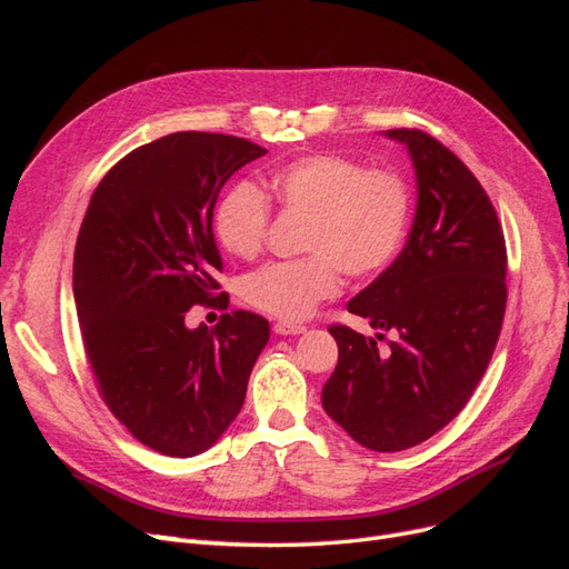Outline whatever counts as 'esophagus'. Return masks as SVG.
Masks as SVG:
<instances>
[{"label":"esophagus","instance_id":"esophagus-1","mask_svg":"<svg viewBox=\"0 0 569 569\" xmlns=\"http://www.w3.org/2000/svg\"><path fill=\"white\" fill-rule=\"evenodd\" d=\"M272 330L278 332V335H301V332H306V325H301V322H287V320H280V322H274L272 325Z\"/></svg>","mask_w":569,"mask_h":569}]
</instances>
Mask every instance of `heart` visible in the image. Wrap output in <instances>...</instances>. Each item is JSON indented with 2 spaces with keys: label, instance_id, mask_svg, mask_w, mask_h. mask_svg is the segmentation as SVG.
<instances>
[{
  "label": "heart",
  "instance_id": "1",
  "mask_svg": "<svg viewBox=\"0 0 569 569\" xmlns=\"http://www.w3.org/2000/svg\"><path fill=\"white\" fill-rule=\"evenodd\" d=\"M284 211L306 216L297 261H274L247 274L242 297L272 318L301 320L332 299L349 278H372L399 256L412 216L410 182L391 168H368L337 153H308L268 178ZM213 228L222 249L239 258L261 251L270 203L261 189L239 182L222 194Z\"/></svg>",
  "mask_w": 569,
  "mask_h": 569
}]
</instances>
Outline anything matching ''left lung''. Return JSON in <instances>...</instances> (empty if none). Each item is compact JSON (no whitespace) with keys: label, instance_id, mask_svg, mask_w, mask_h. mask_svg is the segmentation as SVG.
<instances>
[{"label":"left lung","instance_id":"left-lung-1","mask_svg":"<svg viewBox=\"0 0 569 569\" xmlns=\"http://www.w3.org/2000/svg\"><path fill=\"white\" fill-rule=\"evenodd\" d=\"M385 134L416 166V220L396 261L347 306L377 335L330 327L339 360L322 408L360 446L391 453L437 435L470 401L503 327L508 253L491 199L451 149L416 128Z\"/></svg>","mask_w":569,"mask_h":569}]
</instances>
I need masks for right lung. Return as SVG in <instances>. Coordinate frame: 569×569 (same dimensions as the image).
Wrapping results in <instances>:
<instances>
[{"label": "right lung", "mask_w": 569, "mask_h": 569, "mask_svg": "<svg viewBox=\"0 0 569 569\" xmlns=\"http://www.w3.org/2000/svg\"><path fill=\"white\" fill-rule=\"evenodd\" d=\"M263 153L232 134H166L101 178L80 226L73 291L97 389L128 432L163 456L211 449L270 337L268 320L249 311L184 325L189 308L220 297V189Z\"/></svg>", "instance_id": "add662e5"}]
</instances>
